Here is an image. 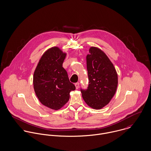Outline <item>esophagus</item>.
<instances>
[{"label":"esophagus","mask_w":151,"mask_h":151,"mask_svg":"<svg viewBox=\"0 0 151 151\" xmlns=\"http://www.w3.org/2000/svg\"><path fill=\"white\" fill-rule=\"evenodd\" d=\"M79 86H80V83H77L75 84V86H76V89H78L79 88Z\"/></svg>","instance_id":"1"}]
</instances>
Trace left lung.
I'll return each mask as SVG.
<instances>
[{
    "mask_svg": "<svg viewBox=\"0 0 151 151\" xmlns=\"http://www.w3.org/2000/svg\"><path fill=\"white\" fill-rule=\"evenodd\" d=\"M86 56L89 84L86 90L81 89L86 104L95 109L107 105L114 95L118 77L116 70L107 55L96 47H91Z\"/></svg>",
    "mask_w": 151,
    "mask_h": 151,
    "instance_id": "1",
    "label": "left lung"
}]
</instances>
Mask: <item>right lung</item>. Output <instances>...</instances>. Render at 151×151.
Segmentation results:
<instances>
[{"mask_svg":"<svg viewBox=\"0 0 151 151\" xmlns=\"http://www.w3.org/2000/svg\"><path fill=\"white\" fill-rule=\"evenodd\" d=\"M65 56L59 47L49 48L42 55L34 73L35 94L42 105L51 109L62 108L69 100L70 92L76 89L63 67Z\"/></svg>","mask_w":151,"mask_h":151,"instance_id":"add662e5","label":"right lung"}]
</instances>
